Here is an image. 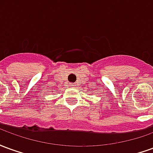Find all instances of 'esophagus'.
I'll list each match as a JSON object with an SVG mask.
<instances>
[{"mask_svg":"<svg viewBox=\"0 0 153 153\" xmlns=\"http://www.w3.org/2000/svg\"><path fill=\"white\" fill-rule=\"evenodd\" d=\"M70 86L73 87V88H74V87H75V84H74V83H70Z\"/></svg>","mask_w":153,"mask_h":153,"instance_id":"esophagus-1","label":"esophagus"}]
</instances>
